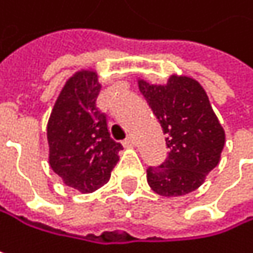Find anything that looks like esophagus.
<instances>
[{"label":"esophagus","mask_w":253,"mask_h":253,"mask_svg":"<svg viewBox=\"0 0 253 253\" xmlns=\"http://www.w3.org/2000/svg\"><path fill=\"white\" fill-rule=\"evenodd\" d=\"M123 145H125L126 148H133V146L136 145V142H134V139H133V137H127L126 140L123 142Z\"/></svg>","instance_id":"34e87169"}]
</instances>
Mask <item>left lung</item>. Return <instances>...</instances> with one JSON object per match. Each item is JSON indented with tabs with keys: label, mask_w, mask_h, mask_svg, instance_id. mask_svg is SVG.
<instances>
[{
	"label": "left lung",
	"mask_w": 253,
	"mask_h": 253,
	"mask_svg": "<svg viewBox=\"0 0 253 253\" xmlns=\"http://www.w3.org/2000/svg\"><path fill=\"white\" fill-rule=\"evenodd\" d=\"M139 90L163 127L169 155L158 167H149L151 189L166 198L196 190L220 163L226 133L205 89L189 76L171 75L166 84L137 79Z\"/></svg>",
	"instance_id": "left-lung-1"
}]
</instances>
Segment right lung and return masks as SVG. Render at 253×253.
<instances>
[{"label": "right lung", "mask_w": 253, "mask_h": 253, "mask_svg": "<svg viewBox=\"0 0 253 253\" xmlns=\"http://www.w3.org/2000/svg\"><path fill=\"white\" fill-rule=\"evenodd\" d=\"M101 87L95 70L76 72L63 86L46 126L49 167L80 193H92L110 180L123 149L96 108Z\"/></svg>", "instance_id": "add662e5"}]
</instances>
